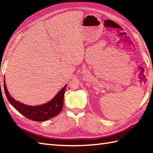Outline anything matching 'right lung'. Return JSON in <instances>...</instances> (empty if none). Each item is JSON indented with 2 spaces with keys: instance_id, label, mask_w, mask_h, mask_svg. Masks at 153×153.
Masks as SVG:
<instances>
[{
  "instance_id": "obj_1",
  "label": "right lung",
  "mask_w": 153,
  "mask_h": 153,
  "mask_svg": "<svg viewBox=\"0 0 153 153\" xmlns=\"http://www.w3.org/2000/svg\"><path fill=\"white\" fill-rule=\"evenodd\" d=\"M66 86L67 84L50 101L41 105L31 106L25 105L13 98L8 92L5 78H4V92L9 102L22 115L28 119L37 122L46 121L54 118L61 112L64 105V96Z\"/></svg>"
}]
</instances>
